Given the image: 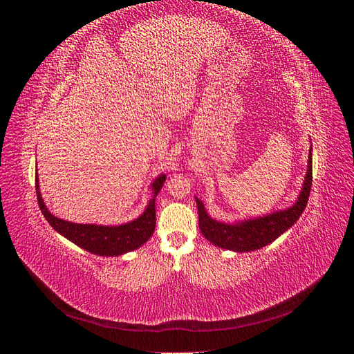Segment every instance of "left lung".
I'll return each mask as SVG.
<instances>
[{
    "mask_svg": "<svg viewBox=\"0 0 354 354\" xmlns=\"http://www.w3.org/2000/svg\"><path fill=\"white\" fill-rule=\"evenodd\" d=\"M312 149H310L304 185L294 205L286 209L269 214V216L252 220H243L234 224L221 223L211 218L205 207H203V202L195 196L198 205L201 233L212 245L236 252L260 250L263 246L272 243L289 227H292L294 223L306 209L307 201L310 196V189H312Z\"/></svg>",
    "mask_w": 354,
    "mask_h": 354,
    "instance_id": "obj_1",
    "label": "left lung"
}]
</instances>
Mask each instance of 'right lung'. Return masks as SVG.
<instances>
[{
  "label": "right lung",
  "mask_w": 354,
  "mask_h": 354,
  "mask_svg": "<svg viewBox=\"0 0 354 354\" xmlns=\"http://www.w3.org/2000/svg\"><path fill=\"white\" fill-rule=\"evenodd\" d=\"M165 174H160L152 183V199L149 201L147 207L142 216L138 218L128 221L121 226H99V224H78L62 220L53 216L47 209L44 201H42L38 174H35V190L37 199L39 203V209L44 214L46 220L50 223V226L59 232L62 236H65L80 248L88 251L95 255L102 257H116L125 252L134 251L151 239L156 224V212H155V199L162 189Z\"/></svg>",
  "instance_id": "add662e5"
}]
</instances>
